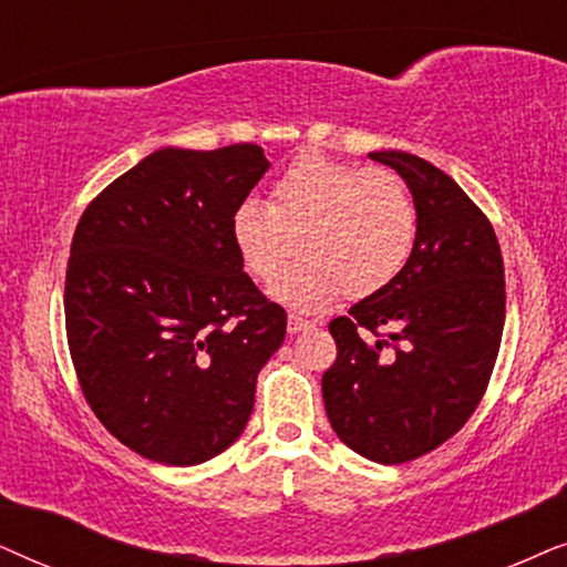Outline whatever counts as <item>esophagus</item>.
Listing matches in <instances>:
<instances>
[{
    "label": "esophagus",
    "mask_w": 567,
    "mask_h": 567,
    "mask_svg": "<svg viewBox=\"0 0 567 567\" xmlns=\"http://www.w3.org/2000/svg\"><path fill=\"white\" fill-rule=\"evenodd\" d=\"M311 327H313V323L300 319V316H288V334H300V331H306Z\"/></svg>",
    "instance_id": "obj_1"
}]
</instances>
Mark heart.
I'll list each match as a JSON object with an SVG mask.
<instances>
[{
    "label": "heart",
    "mask_w": 567,
    "mask_h": 567,
    "mask_svg": "<svg viewBox=\"0 0 567 567\" xmlns=\"http://www.w3.org/2000/svg\"><path fill=\"white\" fill-rule=\"evenodd\" d=\"M414 240L417 205L399 173L362 171L316 153L282 171L269 205L244 199L230 215V244L256 282H271L296 248L303 254L271 288L279 303L300 313L386 290Z\"/></svg>",
    "instance_id": "heart-1"
}]
</instances>
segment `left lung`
I'll return each instance as SVG.
<instances>
[{
	"label": "left lung",
	"mask_w": 567,
	"mask_h": 567,
	"mask_svg": "<svg viewBox=\"0 0 567 567\" xmlns=\"http://www.w3.org/2000/svg\"><path fill=\"white\" fill-rule=\"evenodd\" d=\"M371 157L410 186L417 240L386 290L329 323L337 360L321 391L344 446L404 464L446 443L485 394L505 321L503 256L493 225L441 168L399 150Z\"/></svg>",
	"instance_id": "8db88e82"
}]
</instances>
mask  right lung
Segmentation results:
<instances>
[{
    "instance_id": "right-lung-1",
    "label": "right lung",
    "mask_w": 567,
    "mask_h": 567,
    "mask_svg": "<svg viewBox=\"0 0 567 567\" xmlns=\"http://www.w3.org/2000/svg\"><path fill=\"white\" fill-rule=\"evenodd\" d=\"M269 161L259 145L163 147L90 202L66 264V339L82 394L140 456L194 466L254 410L288 316L256 290L230 215Z\"/></svg>"
}]
</instances>
